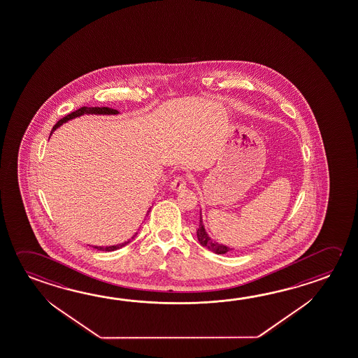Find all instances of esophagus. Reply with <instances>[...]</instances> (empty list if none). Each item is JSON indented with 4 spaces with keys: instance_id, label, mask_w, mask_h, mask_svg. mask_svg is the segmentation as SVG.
Segmentation results:
<instances>
[{
    "instance_id": "1",
    "label": "esophagus",
    "mask_w": 358,
    "mask_h": 358,
    "mask_svg": "<svg viewBox=\"0 0 358 358\" xmlns=\"http://www.w3.org/2000/svg\"><path fill=\"white\" fill-rule=\"evenodd\" d=\"M186 185H187V180L183 176H178L171 182V189L178 192V191H181V189L186 187Z\"/></svg>"
}]
</instances>
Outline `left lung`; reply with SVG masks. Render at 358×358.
<instances>
[{"mask_svg":"<svg viewBox=\"0 0 358 358\" xmlns=\"http://www.w3.org/2000/svg\"><path fill=\"white\" fill-rule=\"evenodd\" d=\"M197 240L203 248H206L207 250L213 251L215 254H226L227 251L234 250L230 246H226V245L221 244L215 241L208 232L205 229V225L202 222V215H201L200 210V224H199V229H197Z\"/></svg>","mask_w":358,"mask_h":358,"instance_id":"obj_1","label":"left lung"}]
</instances>
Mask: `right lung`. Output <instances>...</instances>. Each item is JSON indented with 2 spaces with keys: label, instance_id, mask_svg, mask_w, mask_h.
Segmentation results:
<instances>
[{
  "label": "right lung",
  "instance_id": "add662e5",
  "mask_svg": "<svg viewBox=\"0 0 358 358\" xmlns=\"http://www.w3.org/2000/svg\"><path fill=\"white\" fill-rule=\"evenodd\" d=\"M88 114H95V115H117V114H120L118 110H115V109H112V108L107 107H83L80 109H78L76 112H73V113L68 114L66 117H64L63 120H59L55 126L52 127V129H51V134L57 131V128L60 126H63L64 123H66V122H69L71 120H76V118H79V117H82V115H88ZM151 211V207H150V210L147 211V215L150 213ZM141 229H138L137 231L134 232V235H133L132 238H128L126 241H123V243H120V244L115 245H107V246H98V245H92V248H94L96 250L101 251H114L118 250L120 248H123V246H126V245L129 244L132 240H134V238L138 235V231ZM90 246V245H89Z\"/></svg>",
  "mask_w": 358,
  "mask_h": 358
}]
</instances>
